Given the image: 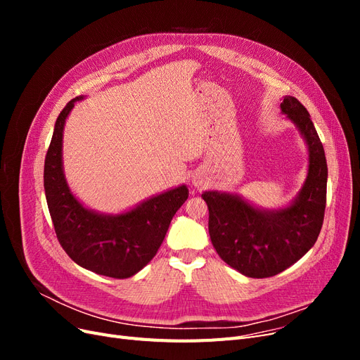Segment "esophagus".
Wrapping results in <instances>:
<instances>
[{
    "mask_svg": "<svg viewBox=\"0 0 360 360\" xmlns=\"http://www.w3.org/2000/svg\"><path fill=\"white\" fill-rule=\"evenodd\" d=\"M193 184H195V186H201V184H202V180H201V179L193 180Z\"/></svg>",
    "mask_w": 360,
    "mask_h": 360,
    "instance_id": "esophagus-1",
    "label": "esophagus"
}]
</instances>
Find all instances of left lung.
<instances>
[{
	"mask_svg": "<svg viewBox=\"0 0 360 360\" xmlns=\"http://www.w3.org/2000/svg\"><path fill=\"white\" fill-rule=\"evenodd\" d=\"M281 111L297 127L308 148V174L288 205L261 209L233 192L205 191L209 234L225 263L249 278H269L299 261L317 242L328 188V163L312 120L296 97L285 96Z\"/></svg>",
	"mask_w": 360,
	"mask_h": 360,
	"instance_id": "obj_1",
	"label": "left lung"
}]
</instances>
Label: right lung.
<instances>
[{
  "mask_svg": "<svg viewBox=\"0 0 360 360\" xmlns=\"http://www.w3.org/2000/svg\"><path fill=\"white\" fill-rule=\"evenodd\" d=\"M60 112L45 159L43 184L58 242L76 264L97 275L124 279L144 269L160 248L174 214L189 197L186 184L110 214L85 207L72 193L63 168V134L76 102Z\"/></svg>",
  "mask_w": 360,
  "mask_h": 360,
  "instance_id": "add662e5",
  "label": "right lung"
}]
</instances>
